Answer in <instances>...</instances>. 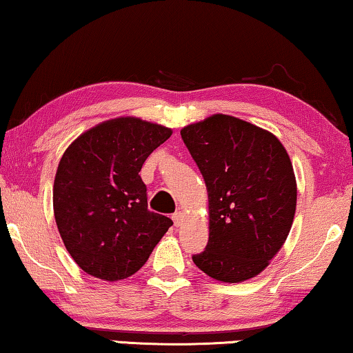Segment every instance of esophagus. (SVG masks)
I'll return each mask as SVG.
<instances>
[{
	"instance_id": "1",
	"label": "esophagus",
	"mask_w": 353,
	"mask_h": 353,
	"mask_svg": "<svg viewBox=\"0 0 353 353\" xmlns=\"http://www.w3.org/2000/svg\"><path fill=\"white\" fill-rule=\"evenodd\" d=\"M183 217H185V215H183L182 210H176V212L172 214V220H174L176 227H181V225L183 223Z\"/></svg>"
}]
</instances>
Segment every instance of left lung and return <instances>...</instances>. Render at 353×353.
I'll list each match as a JSON object with an SVG mask.
<instances>
[{
	"mask_svg": "<svg viewBox=\"0 0 353 353\" xmlns=\"http://www.w3.org/2000/svg\"><path fill=\"white\" fill-rule=\"evenodd\" d=\"M181 136L209 199V241L193 263L220 282L259 276L282 249L296 210L285 147L271 131L227 114L183 126Z\"/></svg>",
	"mask_w": 353,
	"mask_h": 353,
	"instance_id": "1",
	"label": "left lung"
}]
</instances>
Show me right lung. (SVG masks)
Returning a JSON list of instances; mask_svg holds the SVG:
<instances>
[{"label":"right lung","instance_id":"1","mask_svg":"<svg viewBox=\"0 0 353 353\" xmlns=\"http://www.w3.org/2000/svg\"><path fill=\"white\" fill-rule=\"evenodd\" d=\"M172 134L139 117L83 131L57 168L54 215L66 250L83 272L108 282L138 272L172 220L147 209L144 161Z\"/></svg>","mask_w":353,"mask_h":353}]
</instances>
